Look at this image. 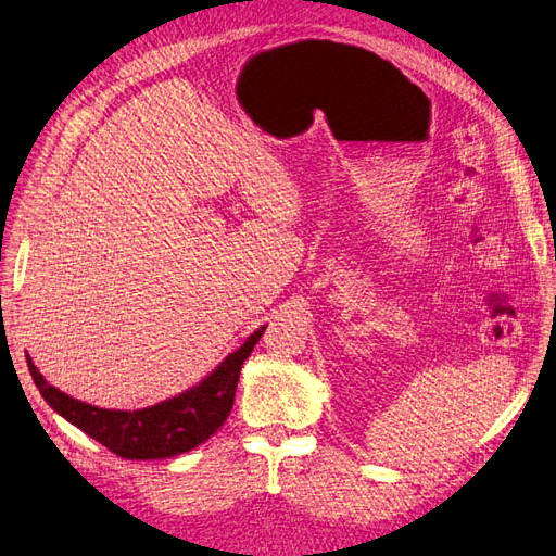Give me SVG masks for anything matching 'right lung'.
<instances>
[{
  "label": "right lung",
  "mask_w": 556,
  "mask_h": 556,
  "mask_svg": "<svg viewBox=\"0 0 556 556\" xmlns=\"http://www.w3.org/2000/svg\"><path fill=\"white\" fill-rule=\"evenodd\" d=\"M263 332L265 325L258 327L236 353L226 357L208 378L190 389V392L153 407L135 409V413L102 409L71 399L68 394L59 392L56 387L48 384L29 357L27 364L38 392L43 394L54 413L79 430H85L102 446H108L112 454L128 460L174 458L208 440L229 417L240 368L254 351Z\"/></svg>",
  "instance_id": "right-lung-1"
}]
</instances>
